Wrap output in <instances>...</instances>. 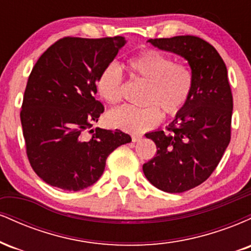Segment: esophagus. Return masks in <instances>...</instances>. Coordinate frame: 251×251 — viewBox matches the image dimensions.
<instances>
[{"instance_id":"1","label":"esophagus","mask_w":251,"mask_h":251,"mask_svg":"<svg viewBox=\"0 0 251 251\" xmlns=\"http://www.w3.org/2000/svg\"><path fill=\"white\" fill-rule=\"evenodd\" d=\"M143 139V135L142 134H133L132 135V142L133 143H137V142H140V140Z\"/></svg>"}]
</instances>
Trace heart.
<instances>
[{
    "mask_svg": "<svg viewBox=\"0 0 251 251\" xmlns=\"http://www.w3.org/2000/svg\"><path fill=\"white\" fill-rule=\"evenodd\" d=\"M126 68L135 77L148 82L142 108L122 106L107 114L111 126L126 132H143L154 127L162 120V111L170 117L177 116L186 106L194 89V73L186 65L175 63L174 59L155 50H145L129 57ZM97 91L106 102L122 100L123 75L114 65L106 66L97 79Z\"/></svg>",
    "mask_w": 251,
    "mask_h": 251,
    "instance_id": "b5f03b06",
    "label": "heart"
}]
</instances>
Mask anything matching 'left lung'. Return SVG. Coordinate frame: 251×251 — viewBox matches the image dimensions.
Listing matches in <instances>:
<instances>
[{"mask_svg": "<svg viewBox=\"0 0 251 251\" xmlns=\"http://www.w3.org/2000/svg\"><path fill=\"white\" fill-rule=\"evenodd\" d=\"M148 42L183 56L194 73L191 98L168 132L158 129L145 134L154 142L157 154L143 165L144 175L157 189L179 194L208 179L229 145L231 88L223 59L201 37L181 35Z\"/></svg>", "mask_w": 251, "mask_h": 251, "instance_id": "obj_1", "label": "left lung"}]
</instances>
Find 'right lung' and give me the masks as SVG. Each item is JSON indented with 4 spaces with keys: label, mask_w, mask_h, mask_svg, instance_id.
I'll return each mask as SVG.
<instances>
[{
    "label": "right lung",
    "mask_w": 251,
    "mask_h": 251,
    "mask_svg": "<svg viewBox=\"0 0 251 251\" xmlns=\"http://www.w3.org/2000/svg\"><path fill=\"white\" fill-rule=\"evenodd\" d=\"M125 37H63L40 56L25 86L20 117L29 163L43 181L80 191L101 177L106 159L131 142L120 129L92 128L103 112L97 79Z\"/></svg>",
    "instance_id": "right-lung-1"
}]
</instances>
